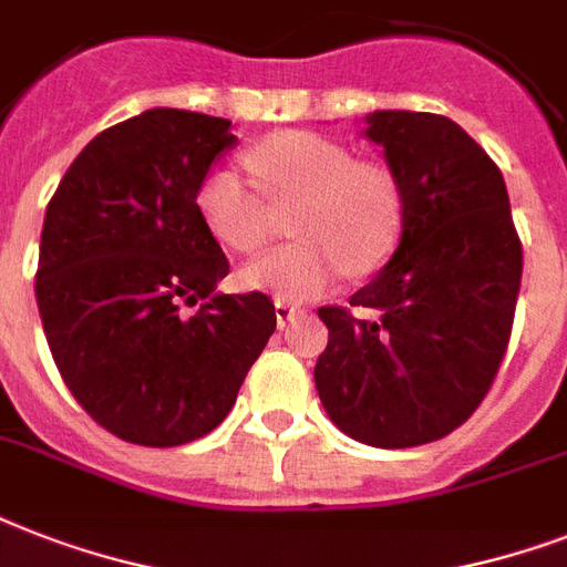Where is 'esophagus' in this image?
<instances>
[{
  "mask_svg": "<svg viewBox=\"0 0 567 567\" xmlns=\"http://www.w3.org/2000/svg\"><path fill=\"white\" fill-rule=\"evenodd\" d=\"M274 309H276V323H279V329L288 327L293 318H300L302 315L300 306H293V302H285V300H276Z\"/></svg>",
  "mask_w": 567,
  "mask_h": 567,
  "instance_id": "34e87169",
  "label": "esophagus"
}]
</instances>
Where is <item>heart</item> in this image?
<instances>
[{
    "label": "heart",
    "instance_id": "obj_1",
    "mask_svg": "<svg viewBox=\"0 0 567 567\" xmlns=\"http://www.w3.org/2000/svg\"><path fill=\"white\" fill-rule=\"evenodd\" d=\"M244 158L270 205L297 203L288 231L300 238L249 261L240 270L247 288L306 302L347 270L373 274L394 252L405 196L388 164L355 162L344 144L315 132H276ZM260 197L238 171L217 167L196 188V212L223 247L256 252L270 235V208Z\"/></svg>",
    "mask_w": 567,
    "mask_h": 567
}]
</instances>
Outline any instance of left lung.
I'll return each mask as SVG.
<instances>
[{
	"instance_id": "left-lung-1",
	"label": "left lung",
	"mask_w": 567,
	"mask_h": 567,
	"mask_svg": "<svg viewBox=\"0 0 567 567\" xmlns=\"http://www.w3.org/2000/svg\"><path fill=\"white\" fill-rule=\"evenodd\" d=\"M364 137L385 150L405 196L394 256L344 306H323L329 344L315 364L338 430L371 447L430 444L488 394L509 344L524 252L501 167L441 114L373 111Z\"/></svg>"
}]
</instances>
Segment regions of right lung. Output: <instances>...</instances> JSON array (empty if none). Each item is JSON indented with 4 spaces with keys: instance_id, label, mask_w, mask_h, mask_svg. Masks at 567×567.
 I'll return each instance as SVG.
<instances>
[{
    "instance_id": "add662e5",
    "label": "right lung",
    "mask_w": 567,
    "mask_h": 567,
    "mask_svg": "<svg viewBox=\"0 0 567 567\" xmlns=\"http://www.w3.org/2000/svg\"><path fill=\"white\" fill-rule=\"evenodd\" d=\"M229 126L179 109L123 120L84 146L47 205L34 293L49 350L84 412L128 444L212 432L276 329L267 293L214 291L229 261L196 188L238 144Z\"/></svg>"
}]
</instances>
